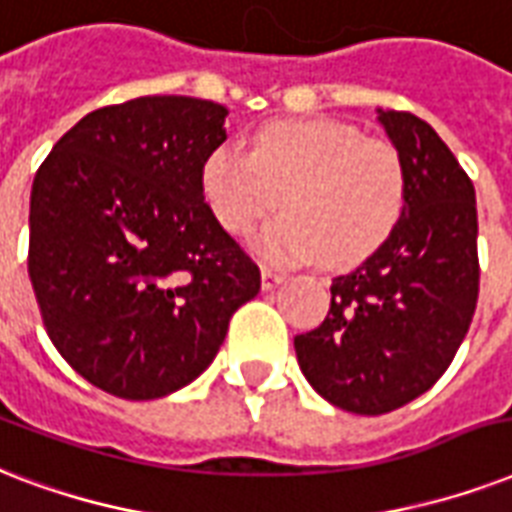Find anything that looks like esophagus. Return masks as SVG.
Returning a JSON list of instances; mask_svg holds the SVG:
<instances>
[{
    "instance_id": "esophagus-1",
    "label": "esophagus",
    "mask_w": 512,
    "mask_h": 512,
    "mask_svg": "<svg viewBox=\"0 0 512 512\" xmlns=\"http://www.w3.org/2000/svg\"><path fill=\"white\" fill-rule=\"evenodd\" d=\"M283 280H285L283 272H275V269H269V267L261 269V288H267L269 291V288H277Z\"/></svg>"
}]
</instances>
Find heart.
Instances as JSON below:
<instances>
[{
	"mask_svg": "<svg viewBox=\"0 0 512 512\" xmlns=\"http://www.w3.org/2000/svg\"><path fill=\"white\" fill-rule=\"evenodd\" d=\"M202 200L229 235L248 237L280 208L256 251L272 264L326 256L350 267L382 248L408 200L398 146L336 120L272 122L243 154L216 146L200 168Z\"/></svg>",
	"mask_w": 512,
	"mask_h": 512,
	"instance_id": "1",
	"label": "heart"
}]
</instances>
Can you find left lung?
<instances>
[{
  "mask_svg": "<svg viewBox=\"0 0 512 512\" xmlns=\"http://www.w3.org/2000/svg\"><path fill=\"white\" fill-rule=\"evenodd\" d=\"M408 170L398 227L350 275L334 277L331 310L293 339L307 382L352 414H387L451 366L478 304L475 189L425 120L379 112Z\"/></svg>",
  "mask_w": 512,
  "mask_h": 512,
  "instance_id": "1",
  "label": "left lung"
}]
</instances>
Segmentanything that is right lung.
Listing matches in <instances>:
<instances>
[{
  "label": "right lung",
  "instance_id": "1",
  "mask_svg": "<svg viewBox=\"0 0 512 512\" xmlns=\"http://www.w3.org/2000/svg\"><path fill=\"white\" fill-rule=\"evenodd\" d=\"M224 117L213 101L141 95L82 117L39 165V315L63 360L109 395L181 390L259 293L256 261L202 200V160L227 141Z\"/></svg>",
  "mask_w": 512,
  "mask_h": 512
}]
</instances>
